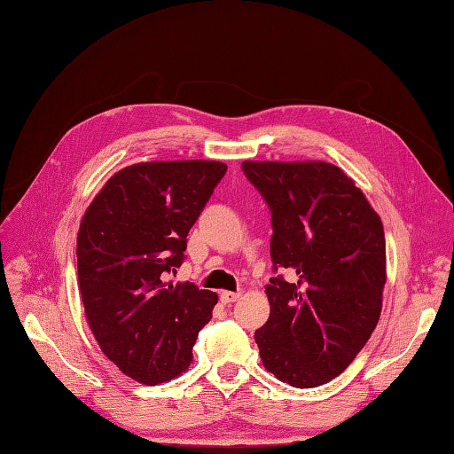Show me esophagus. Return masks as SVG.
Segmentation results:
<instances>
[{
	"instance_id": "obj_1",
	"label": "esophagus",
	"mask_w": 454,
	"mask_h": 454,
	"mask_svg": "<svg viewBox=\"0 0 454 454\" xmlns=\"http://www.w3.org/2000/svg\"><path fill=\"white\" fill-rule=\"evenodd\" d=\"M240 298V293H231V291H223L221 293V302L223 304H233Z\"/></svg>"
}]
</instances>
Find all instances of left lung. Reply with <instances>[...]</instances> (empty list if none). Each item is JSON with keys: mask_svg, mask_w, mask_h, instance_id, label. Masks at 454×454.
<instances>
[{"mask_svg": "<svg viewBox=\"0 0 454 454\" xmlns=\"http://www.w3.org/2000/svg\"><path fill=\"white\" fill-rule=\"evenodd\" d=\"M271 209L270 319L256 329L263 366L298 389L348 368L381 314L383 223L345 171L327 161H242Z\"/></svg>", "mask_w": 454, "mask_h": 454, "instance_id": "left-lung-1", "label": "left lung"}]
</instances>
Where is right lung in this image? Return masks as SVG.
Wrapping results in <instances>:
<instances>
[{
	"label": "right lung",
	"mask_w": 454,
	"mask_h": 454,
	"mask_svg": "<svg viewBox=\"0 0 454 454\" xmlns=\"http://www.w3.org/2000/svg\"><path fill=\"white\" fill-rule=\"evenodd\" d=\"M225 171L207 160L129 165L81 221L76 265L88 325L104 355L144 385L189 370L198 331L212 319L215 293L168 279Z\"/></svg>",
	"instance_id": "right-lung-1"
}]
</instances>
